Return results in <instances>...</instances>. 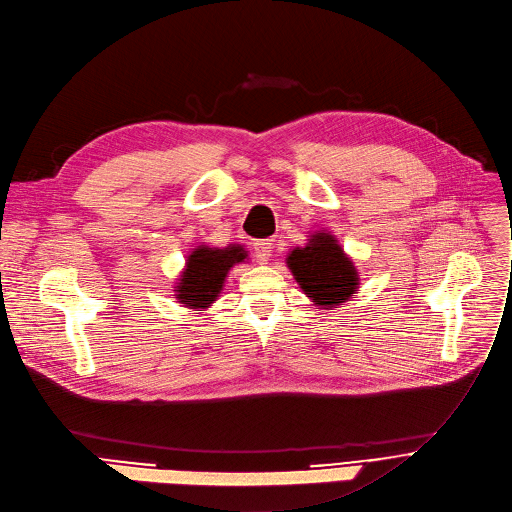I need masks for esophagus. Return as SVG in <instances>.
<instances>
[{
  "label": "esophagus",
  "mask_w": 512,
  "mask_h": 512,
  "mask_svg": "<svg viewBox=\"0 0 512 512\" xmlns=\"http://www.w3.org/2000/svg\"><path fill=\"white\" fill-rule=\"evenodd\" d=\"M254 256L258 258V262H268V258L273 256V244L268 242V239H262V242L254 244Z\"/></svg>",
  "instance_id": "1"
}]
</instances>
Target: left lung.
Segmentation results:
<instances>
[{
    "instance_id": "obj_1",
    "label": "left lung",
    "mask_w": 512,
    "mask_h": 512,
    "mask_svg": "<svg viewBox=\"0 0 512 512\" xmlns=\"http://www.w3.org/2000/svg\"><path fill=\"white\" fill-rule=\"evenodd\" d=\"M285 260L297 285L322 310L343 306L359 289V273L353 260L345 254L339 239L326 229L314 231L306 246L293 248Z\"/></svg>"
}]
</instances>
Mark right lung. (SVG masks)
I'll return each instance as SVG.
<instances>
[{
    "instance_id": "obj_1",
    "label": "right lung",
    "mask_w": 512,
    "mask_h": 512,
    "mask_svg": "<svg viewBox=\"0 0 512 512\" xmlns=\"http://www.w3.org/2000/svg\"><path fill=\"white\" fill-rule=\"evenodd\" d=\"M248 260V250L242 244H229L225 248L196 246L186 256V266L173 287L179 304L188 310L202 312L219 299L229 270L235 264Z\"/></svg>"
}]
</instances>
